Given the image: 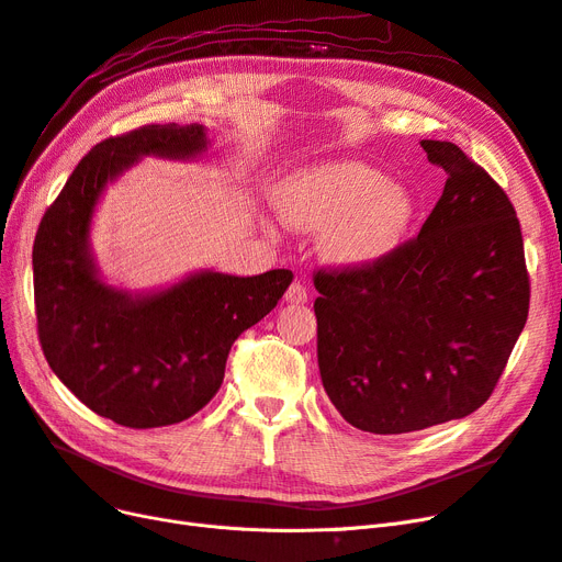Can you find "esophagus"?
Listing matches in <instances>:
<instances>
[{
    "label": "esophagus",
    "mask_w": 562,
    "mask_h": 562,
    "mask_svg": "<svg viewBox=\"0 0 562 562\" xmlns=\"http://www.w3.org/2000/svg\"><path fill=\"white\" fill-rule=\"evenodd\" d=\"M306 297H308V293H306V285H304V283H300V281L290 283V288L285 290V302H288V304H304V302H306Z\"/></svg>",
    "instance_id": "34e87169"
}]
</instances>
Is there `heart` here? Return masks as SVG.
Masks as SVG:
<instances>
[{
	"mask_svg": "<svg viewBox=\"0 0 562 562\" xmlns=\"http://www.w3.org/2000/svg\"><path fill=\"white\" fill-rule=\"evenodd\" d=\"M283 218L300 229H324L330 260L348 267L391 256L414 216L412 192L356 160L297 171L277 192Z\"/></svg>",
	"mask_w": 562,
	"mask_h": 562,
	"instance_id": "1",
	"label": "heart"
}]
</instances>
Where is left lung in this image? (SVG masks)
<instances>
[{
  "mask_svg": "<svg viewBox=\"0 0 562 562\" xmlns=\"http://www.w3.org/2000/svg\"><path fill=\"white\" fill-rule=\"evenodd\" d=\"M449 173L418 237L374 265L318 269V370L358 430L402 435L465 418L491 397L530 306L524 237L491 173L423 139Z\"/></svg>",
  "mask_w": 562,
  "mask_h": 562,
  "instance_id": "obj_1",
  "label": "left lung"
}]
</instances>
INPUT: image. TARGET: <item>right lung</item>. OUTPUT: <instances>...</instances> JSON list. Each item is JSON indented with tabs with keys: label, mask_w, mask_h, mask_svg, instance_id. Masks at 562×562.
<instances>
[{
	"label": "right lung",
	"mask_w": 562,
	"mask_h": 562,
	"mask_svg": "<svg viewBox=\"0 0 562 562\" xmlns=\"http://www.w3.org/2000/svg\"><path fill=\"white\" fill-rule=\"evenodd\" d=\"M202 125H144L97 144L46 209L32 248L36 330L55 376L88 409L146 430L198 414L221 389L235 339L262 321L290 269L232 277L204 269L158 293L111 288L90 254V223L106 183L144 156L190 160Z\"/></svg>",
	"instance_id": "right-lung-1"
}]
</instances>
